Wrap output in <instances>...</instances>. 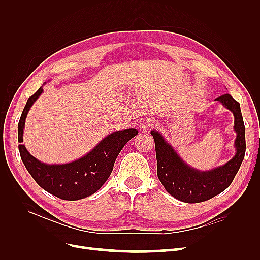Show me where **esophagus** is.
Instances as JSON below:
<instances>
[{
    "label": "esophagus",
    "mask_w": 260,
    "mask_h": 260,
    "mask_svg": "<svg viewBox=\"0 0 260 260\" xmlns=\"http://www.w3.org/2000/svg\"><path fill=\"white\" fill-rule=\"evenodd\" d=\"M155 124H156L155 119H153V118H147V119L143 120L142 123H141V128H142L143 131H147L151 128H153Z\"/></svg>",
    "instance_id": "esophagus-1"
}]
</instances>
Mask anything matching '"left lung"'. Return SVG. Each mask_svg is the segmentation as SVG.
Returning <instances> with one entry per match:
<instances>
[{
    "mask_svg": "<svg viewBox=\"0 0 260 260\" xmlns=\"http://www.w3.org/2000/svg\"><path fill=\"white\" fill-rule=\"evenodd\" d=\"M230 109L234 116V130L237 132L235 148L237 153L223 166L208 171H200L186 165L170 144L165 141L158 131L152 130L155 141L157 176L170 195L184 203H201L210 200L223 192L238 174L245 156V125H244L241 107L230 94L216 99Z\"/></svg>",
    "mask_w": 260,
    "mask_h": 260,
    "instance_id": "left-lung-1",
    "label": "left lung"
}]
</instances>
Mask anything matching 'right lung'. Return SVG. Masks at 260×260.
Segmentation results:
<instances>
[{"label":"right lung","mask_w":260,"mask_h":260,"mask_svg":"<svg viewBox=\"0 0 260 260\" xmlns=\"http://www.w3.org/2000/svg\"><path fill=\"white\" fill-rule=\"evenodd\" d=\"M42 92L43 89L40 88L28 99L18 122V148L21 160L31 177L46 192L66 201L88 198L106 182L112 174L118 154L138 135V130L127 129L113 132L102 140L91 152L69 164L48 165L41 162L27 151L21 142L27 114Z\"/></svg>","instance_id":"obj_1"}]
</instances>
